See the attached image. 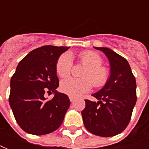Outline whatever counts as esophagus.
Segmentation results:
<instances>
[{
	"label": "esophagus",
	"instance_id": "esophagus-1",
	"mask_svg": "<svg viewBox=\"0 0 149 149\" xmlns=\"http://www.w3.org/2000/svg\"><path fill=\"white\" fill-rule=\"evenodd\" d=\"M70 102H72V103H73V102H74L75 99H74V97H71V96H70Z\"/></svg>",
	"mask_w": 149,
	"mask_h": 149
}]
</instances>
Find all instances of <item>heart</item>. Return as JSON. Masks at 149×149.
<instances>
[{
	"instance_id": "obj_1",
	"label": "heart",
	"mask_w": 149,
	"mask_h": 149,
	"mask_svg": "<svg viewBox=\"0 0 149 149\" xmlns=\"http://www.w3.org/2000/svg\"><path fill=\"white\" fill-rule=\"evenodd\" d=\"M79 61L86 67L82 72V79L68 78L61 81L60 89L72 97H79L91 89L92 84L100 88L104 86L109 77V70L102 66L103 60L94 51H84L79 55ZM72 57L69 53L62 54L56 62V72L60 77H67L71 70Z\"/></svg>"
}]
</instances>
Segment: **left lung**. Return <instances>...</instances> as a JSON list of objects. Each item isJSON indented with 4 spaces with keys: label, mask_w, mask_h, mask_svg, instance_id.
<instances>
[{
    "label": "left lung",
    "mask_w": 149,
    "mask_h": 149,
    "mask_svg": "<svg viewBox=\"0 0 149 149\" xmlns=\"http://www.w3.org/2000/svg\"><path fill=\"white\" fill-rule=\"evenodd\" d=\"M108 58L109 77L102 89L93 94L98 101L85 100L81 112L83 122L90 133L112 137L122 133L128 126L136 104V80L129 62L107 47H95Z\"/></svg>",
    "instance_id": "8db88e82"
}]
</instances>
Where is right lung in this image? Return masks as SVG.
Here are the masks:
<instances>
[{"label": "right lung", "instance_id": "obj_1", "mask_svg": "<svg viewBox=\"0 0 149 149\" xmlns=\"http://www.w3.org/2000/svg\"><path fill=\"white\" fill-rule=\"evenodd\" d=\"M69 48L45 45L32 50L20 60L11 77L9 104L17 123L28 134H48L64 120L70 101L56 90V62ZM46 93H54L53 99L47 100Z\"/></svg>", "mask_w": 149, "mask_h": 149}]
</instances>
